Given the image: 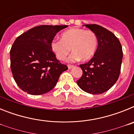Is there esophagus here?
<instances>
[{
	"label": "esophagus",
	"mask_w": 134,
	"mask_h": 134,
	"mask_svg": "<svg viewBox=\"0 0 134 134\" xmlns=\"http://www.w3.org/2000/svg\"><path fill=\"white\" fill-rule=\"evenodd\" d=\"M73 66H72V65H68V69H71L72 68H73Z\"/></svg>",
	"instance_id": "1"
}]
</instances>
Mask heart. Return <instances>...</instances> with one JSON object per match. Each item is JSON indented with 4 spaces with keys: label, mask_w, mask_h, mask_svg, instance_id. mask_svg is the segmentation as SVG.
I'll list each match as a JSON object with an SVG mask.
<instances>
[{
    "label": "heart",
    "mask_w": 134,
    "mask_h": 134,
    "mask_svg": "<svg viewBox=\"0 0 134 134\" xmlns=\"http://www.w3.org/2000/svg\"><path fill=\"white\" fill-rule=\"evenodd\" d=\"M98 46V38L95 33L91 30L74 28L65 31L61 35V40H54L51 49L56 58L64 60L70 52L68 58L69 62L91 59L95 54Z\"/></svg>",
    "instance_id": "b5f03b06"
}]
</instances>
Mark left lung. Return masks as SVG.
<instances>
[{
	"instance_id": "8db88e82",
	"label": "left lung",
	"mask_w": 134,
	"mask_h": 134,
	"mask_svg": "<svg viewBox=\"0 0 134 134\" xmlns=\"http://www.w3.org/2000/svg\"><path fill=\"white\" fill-rule=\"evenodd\" d=\"M84 26L95 33L98 47L93 58L80 65L83 74L76 83L86 93L101 94L111 88L119 78L122 47L118 37L104 27L95 24Z\"/></svg>"
}]
</instances>
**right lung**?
<instances>
[{"label":"right lung","instance_id":"1","mask_svg":"<svg viewBox=\"0 0 134 134\" xmlns=\"http://www.w3.org/2000/svg\"><path fill=\"white\" fill-rule=\"evenodd\" d=\"M67 25H40L15 40L10 51V69L16 83L28 94L40 95L54 88L68 67L57 60L51 43Z\"/></svg>","mask_w":134,"mask_h":134}]
</instances>
